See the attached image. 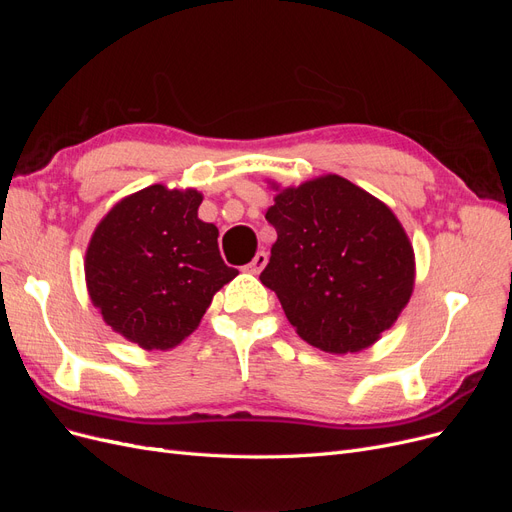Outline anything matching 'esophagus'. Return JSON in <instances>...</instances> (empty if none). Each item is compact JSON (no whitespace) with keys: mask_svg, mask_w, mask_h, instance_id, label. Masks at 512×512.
<instances>
[{"mask_svg":"<svg viewBox=\"0 0 512 512\" xmlns=\"http://www.w3.org/2000/svg\"><path fill=\"white\" fill-rule=\"evenodd\" d=\"M267 254L265 252H256V256L252 258V262L250 265H245L243 269L247 271V273H252V275H258L262 269H265V265H267Z\"/></svg>","mask_w":512,"mask_h":512,"instance_id":"34e87169","label":"esophagus"}]
</instances>
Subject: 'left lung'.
Instances as JSON below:
<instances>
[{"mask_svg": "<svg viewBox=\"0 0 512 512\" xmlns=\"http://www.w3.org/2000/svg\"><path fill=\"white\" fill-rule=\"evenodd\" d=\"M269 185L277 239L260 282L314 348L348 354L374 346L414 290V247L397 215L339 175Z\"/></svg>", "mask_w": 512, "mask_h": 512, "instance_id": "obj_1", "label": "left lung"}]
</instances>
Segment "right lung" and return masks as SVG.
<instances>
[{"label":"right lung","mask_w":512,"mask_h":512,"mask_svg":"<svg viewBox=\"0 0 512 512\" xmlns=\"http://www.w3.org/2000/svg\"><path fill=\"white\" fill-rule=\"evenodd\" d=\"M203 194L162 183L108 211L85 252L89 299L102 320L143 350H170L192 335L213 294L235 280L218 226L198 218Z\"/></svg>","instance_id":"1"}]
</instances>
